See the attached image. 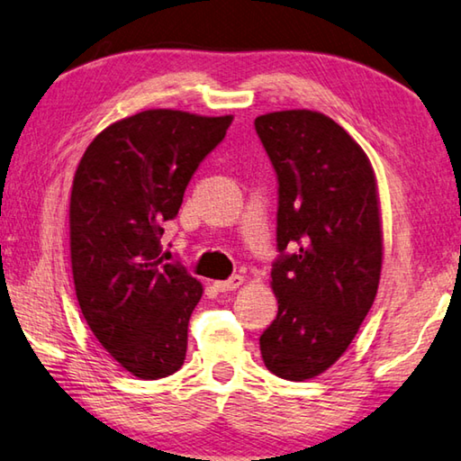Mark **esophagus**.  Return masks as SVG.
Listing matches in <instances>:
<instances>
[{
	"label": "esophagus",
	"mask_w": 461,
	"mask_h": 461,
	"mask_svg": "<svg viewBox=\"0 0 461 461\" xmlns=\"http://www.w3.org/2000/svg\"><path fill=\"white\" fill-rule=\"evenodd\" d=\"M239 285H243V276H232L226 281H214V287L218 292H235Z\"/></svg>",
	"instance_id": "esophagus-1"
}]
</instances>
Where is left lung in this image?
Returning a JSON list of instances; mask_svg holds the SVG:
<instances>
[{"label":"left lung","instance_id":"8db88e82","mask_svg":"<svg viewBox=\"0 0 461 461\" xmlns=\"http://www.w3.org/2000/svg\"><path fill=\"white\" fill-rule=\"evenodd\" d=\"M255 129L279 182V308L261 357L276 376L308 381L342 357L373 308L383 267L376 177L365 149L324 113H267Z\"/></svg>","mask_w":461,"mask_h":461}]
</instances>
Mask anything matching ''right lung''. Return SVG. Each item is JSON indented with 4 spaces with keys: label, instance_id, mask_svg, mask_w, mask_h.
Instances as JSON below:
<instances>
[{
    "label": "right lung",
    "instance_id": "obj_1",
    "mask_svg": "<svg viewBox=\"0 0 461 461\" xmlns=\"http://www.w3.org/2000/svg\"><path fill=\"white\" fill-rule=\"evenodd\" d=\"M232 115L148 109L95 137L70 192V263L80 312L96 340L143 381L182 368L196 277L164 263L161 235L200 161Z\"/></svg>",
    "mask_w": 461,
    "mask_h": 461
}]
</instances>
